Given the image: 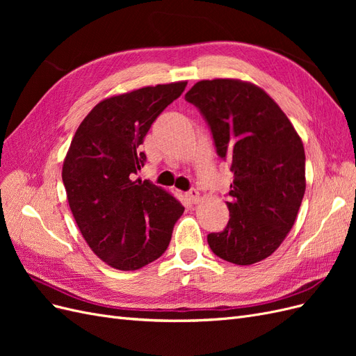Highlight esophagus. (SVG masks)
Here are the masks:
<instances>
[{"instance_id":"1","label":"esophagus","mask_w":356,"mask_h":356,"mask_svg":"<svg viewBox=\"0 0 356 356\" xmlns=\"http://www.w3.org/2000/svg\"><path fill=\"white\" fill-rule=\"evenodd\" d=\"M187 197H188V200H191V203H197L199 199H200V193L196 188H191L187 193Z\"/></svg>"}]
</instances>
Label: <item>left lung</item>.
Here are the masks:
<instances>
[{"label": "left lung", "instance_id": "left-lung-1", "mask_svg": "<svg viewBox=\"0 0 356 356\" xmlns=\"http://www.w3.org/2000/svg\"><path fill=\"white\" fill-rule=\"evenodd\" d=\"M208 122L234 179L230 220L208 243L222 260L250 266L272 255L293 229L306 190L305 147L261 88L236 79L197 81L186 93Z\"/></svg>", "mask_w": 356, "mask_h": 356}]
</instances>
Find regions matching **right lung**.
I'll return each instance as SVG.
<instances>
[{
    "instance_id": "right-lung-1",
    "label": "right lung",
    "mask_w": 356,
    "mask_h": 356,
    "mask_svg": "<svg viewBox=\"0 0 356 356\" xmlns=\"http://www.w3.org/2000/svg\"><path fill=\"white\" fill-rule=\"evenodd\" d=\"M187 81L110 96L86 115L63 160L74 220L90 250L118 270H138L166 251L184 207L153 182L135 178L153 122Z\"/></svg>"
}]
</instances>
